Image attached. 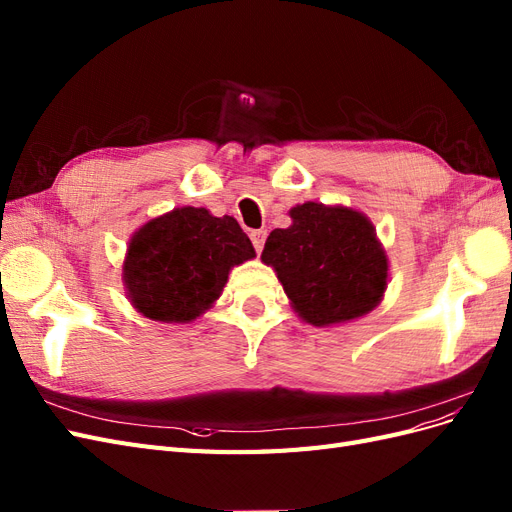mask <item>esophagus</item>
Instances as JSON below:
<instances>
[{
	"label": "esophagus",
	"instance_id": "esophagus-1",
	"mask_svg": "<svg viewBox=\"0 0 512 512\" xmlns=\"http://www.w3.org/2000/svg\"><path fill=\"white\" fill-rule=\"evenodd\" d=\"M250 239L256 247V252H262V247H265V241H267V230H252Z\"/></svg>",
	"mask_w": 512,
	"mask_h": 512
}]
</instances>
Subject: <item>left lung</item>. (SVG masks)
Returning <instances> with one entry per match:
<instances>
[{"mask_svg":"<svg viewBox=\"0 0 512 512\" xmlns=\"http://www.w3.org/2000/svg\"><path fill=\"white\" fill-rule=\"evenodd\" d=\"M288 215L292 224L271 232L260 260L275 271L299 318L333 327L376 309L389 284V258L367 215L312 200Z\"/></svg>","mask_w":512,"mask_h":512,"instance_id":"left-lung-1","label":"left lung"}]
</instances>
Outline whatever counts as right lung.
<instances>
[{"label": "right lung", "mask_w": 512, "mask_h": 512, "mask_svg": "<svg viewBox=\"0 0 512 512\" xmlns=\"http://www.w3.org/2000/svg\"><path fill=\"white\" fill-rule=\"evenodd\" d=\"M256 256L250 237L230 215L177 207L138 228L123 258V288L149 320L192 322L220 299L232 267Z\"/></svg>", "instance_id": "right-lung-1"}]
</instances>
